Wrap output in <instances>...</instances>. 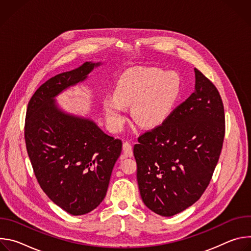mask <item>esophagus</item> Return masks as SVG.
Returning a JSON list of instances; mask_svg holds the SVG:
<instances>
[{
    "instance_id": "esophagus-1",
    "label": "esophagus",
    "mask_w": 251,
    "mask_h": 251,
    "mask_svg": "<svg viewBox=\"0 0 251 251\" xmlns=\"http://www.w3.org/2000/svg\"><path fill=\"white\" fill-rule=\"evenodd\" d=\"M123 152L127 157H132L133 156V149L132 145L129 142H124L123 143Z\"/></svg>"
}]
</instances>
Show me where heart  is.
<instances>
[{
	"label": "heart",
	"mask_w": 251,
	"mask_h": 251,
	"mask_svg": "<svg viewBox=\"0 0 251 251\" xmlns=\"http://www.w3.org/2000/svg\"><path fill=\"white\" fill-rule=\"evenodd\" d=\"M182 92L183 79L176 70L157 67L129 70L118 79L114 95L103 99L107 125L113 132L120 131L127 120L125 107L131 106L137 124L146 129L159 127L172 115Z\"/></svg>",
	"instance_id": "heart-1"
}]
</instances>
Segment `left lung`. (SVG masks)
I'll return each instance as SVG.
<instances>
[{"label": "left lung", "instance_id": "1", "mask_svg": "<svg viewBox=\"0 0 251 251\" xmlns=\"http://www.w3.org/2000/svg\"><path fill=\"white\" fill-rule=\"evenodd\" d=\"M195 76L194 93L164 124L140 136L134 146L142 201L162 217L175 216L201 197L223 148L221 95L197 68Z\"/></svg>", "mask_w": 251, "mask_h": 251}]
</instances>
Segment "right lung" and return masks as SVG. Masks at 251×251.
I'll return each instance as SVG.
<instances>
[{
  "label": "right lung",
  "mask_w": 251,
  "mask_h": 251,
  "mask_svg": "<svg viewBox=\"0 0 251 251\" xmlns=\"http://www.w3.org/2000/svg\"><path fill=\"white\" fill-rule=\"evenodd\" d=\"M101 64L86 61L51 77L34 92L26 109L25 139L34 175L47 196L73 216L90 212L104 200L122 142L92 119L61 109L55 97Z\"/></svg>",
  "instance_id": "add662e5"
}]
</instances>
